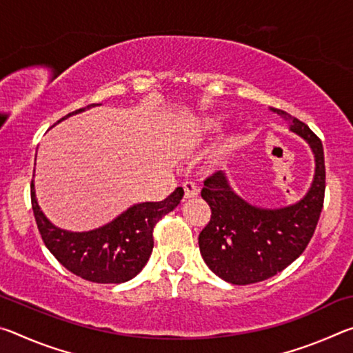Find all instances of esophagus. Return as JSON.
Here are the masks:
<instances>
[{
    "label": "esophagus",
    "instance_id": "obj_1",
    "mask_svg": "<svg viewBox=\"0 0 353 353\" xmlns=\"http://www.w3.org/2000/svg\"><path fill=\"white\" fill-rule=\"evenodd\" d=\"M199 188L196 187L193 182H185L183 183V198L185 199H194L198 198Z\"/></svg>",
    "mask_w": 353,
    "mask_h": 353
}]
</instances>
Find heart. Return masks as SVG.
<instances>
[{"instance_id": "b5f03b06", "label": "heart", "mask_w": 353, "mask_h": 353, "mask_svg": "<svg viewBox=\"0 0 353 353\" xmlns=\"http://www.w3.org/2000/svg\"><path fill=\"white\" fill-rule=\"evenodd\" d=\"M221 119H223V117L221 115H205V117L199 118L198 121H196L194 126L188 130L187 141L191 143V145H196V143L202 141L207 135H210L212 132H214V130L219 128ZM230 148H232L230 139H225L221 141V145L214 149V152L212 155L213 162H216V160L223 157V155H225Z\"/></svg>"}]
</instances>
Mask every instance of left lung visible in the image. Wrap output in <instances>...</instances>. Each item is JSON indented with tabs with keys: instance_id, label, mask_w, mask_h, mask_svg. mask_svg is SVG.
Segmentation results:
<instances>
[{
	"instance_id": "obj_1",
	"label": "left lung",
	"mask_w": 353,
	"mask_h": 353,
	"mask_svg": "<svg viewBox=\"0 0 353 353\" xmlns=\"http://www.w3.org/2000/svg\"><path fill=\"white\" fill-rule=\"evenodd\" d=\"M290 130L307 141L314 157L308 191L294 204L265 208L241 198L224 171L208 177L201 196L212 208L210 223L199 234V250L207 266L232 285L256 283L291 265L312 240L324 205L325 163L321 140L305 123L290 113L270 109Z\"/></svg>"
}]
</instances>
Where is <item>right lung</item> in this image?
<instances>
[{
    "label": "right lung",
    "mask_w": 353,
    "mask_h": 353,
    "mask_svg": "<svg viewBox=\"0 0 353 353\" xmlns=\"http://www.w3.org/2000/svg\"><path fill=\"white\" fill-rule=\"evenodd\" d=\"M97 105L101 104L74 110L62 119ZM182 198L183 188L177 187L165 201L130 205L98 229L71 232L54 225L45 216L35 194L34 181L31 183L32 210L45 246L70 272L94 283H123L134 279L152 254L154 225L174 210Z\"/></svg>",
    "instance_id": "right-lung-1"
}]
</instances>
